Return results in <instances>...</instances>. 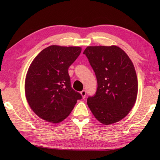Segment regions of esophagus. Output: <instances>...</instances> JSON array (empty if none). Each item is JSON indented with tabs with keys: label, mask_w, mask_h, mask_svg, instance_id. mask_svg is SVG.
Wrapping results in <instances>:
<instances>
[{
	"label": "esophagus",
	"mask_w": 160,
	"mask_h": 160,
	"mask_svg": "<svg viewBox=\"0 0 160 160\" xmlns=\"http://www.w3.org/2000/svg\"><path fill=\"white\" fill-rule=\"evenodd\" d=\"M81 95L83 97V98L84 99L86 96V91L85 90H83L82 91H81Z\"/></svg>",
	"instance_id": "esophagus-1"
}]
</instances>
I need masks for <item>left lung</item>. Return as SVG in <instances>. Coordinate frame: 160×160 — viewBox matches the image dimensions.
Segmentation results:
<instances>
[{
    "label": "left lung",
    "mask_w": 160,
    "mask_h": 160,
    "mask_svg": "<svg viewBox=\"0 0 160 160\" xmlns=\"http://www.w3.org/2000/svg\"><path fill=\"white\" fill-rule=\"evenodd\" d=\"M93 68L98 88L87 103L99 122L109 125L126 116L135 103L138 79L132 61L119 47L90 46L83 52Z\"/></svg>",
    "instance_id": "1"
}]
</instances>
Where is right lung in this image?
<instances>
[{
  "instance_id": "right-lung-1",
  "label": "right lung",
  "mask_w": 160,
  "mask_h": 160,
  "mask_svg": "<svg viewBox=\"0 0 160 160\" xmlns=\"http://www.w3.org/2000/svg\"><path fill=\"white\" fill-rule=\"evenodd\" d=\"M81 52L79 47L51 45L40 52L28 69L25 95L32 110L40 118L59 123L68 116L79 92L71 88L68 69Z\"/></svg>"
}]
</instances>
